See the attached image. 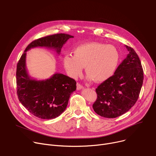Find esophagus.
<instances>
[{
  "mask_svg": "<svg viewBox=\"0 0 156 156\" xmlns=\"http://www.w3.org/2000/svg\"><path fill=\"white\" fill-rule=\"evenodd\" d=\"M76 88H77L78 90H81V89L83 88V86L82 85V84H81L80 83H77L76 84Z\"/></svg>",
  "mask_w": 156,
  "mask_h": 156,
  "instance_id": "34e87169",
  "label": "esophagus"
}]
</instances>
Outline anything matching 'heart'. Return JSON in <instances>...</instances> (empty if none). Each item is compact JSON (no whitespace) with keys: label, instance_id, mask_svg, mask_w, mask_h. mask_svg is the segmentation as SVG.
Returning a JSON list of instances; mask_svg holds the SVG:
<instances>
[{"label":"heart","instance_id":"obj_1","mask_svg":"<svg viewBox=\"0 0 156 156\" xmlns=\"http://www.w3.org/2000/svg\"><path fill=\"white\" fill-rule=\"evenodd\" d=\"M73 56L67 55L63 58V66L68 74L73 78L81 75L85 67L88 78L102 83L111 78L118 67L119 54L112 45L98 42H90L77 46Z\"/></svg>","mask_w":156,"mask_h":156}]
</instances>
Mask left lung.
I'll return each instance as SVG.
<instances>
[{
    "instance_id": "obj_1",
    "label": "left lung",
    "mask_w": 156,
    "mask_h": 156,
    "mask_svg": "<svg viewBox=\"0 0 156 156\" xmlns=\"http://www.w3.org/2000/svg\"><path fill=\"white\" fill-rule=\"evenodd\" d=\"M129 54L115 74L96 89L97 99L93 105L96 114L115 118L128 111L136 103L143 86L144 72L134 50L125 45Z\"/></svg>"
}]
</instances>
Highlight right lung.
<instances>
[{"instance_id":"obj_1","label":"right lung","mask_w":156,"mask_h":156,"mask_svg":"<svg viewBox=\"0 0 156 156\" xmlns=\"http://www.w3.org/2000/svg\"><path fill=\"white\" fill-rule=\"evenodd\" d=\"M73 36L57 34L33 41L27 47L17 65L18 98L31 114L41 119L59 116L65 110L71 94L76 89V82L63 74L55 73L45 80L32 79L27 73L26 52L35 47H47L60 54L66 41Z\"/></svg>"}]
</instances>
